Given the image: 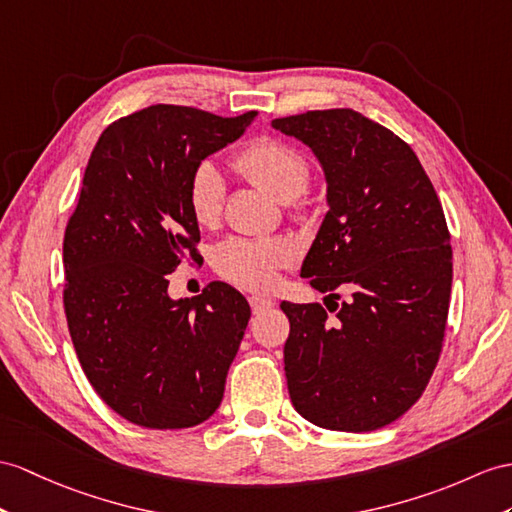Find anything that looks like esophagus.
I'll use <instances>...</instances> for the list:
<instances>
[{
	"label": "esophagus",
	"instance_id": "esophagus-1",
	"mask_svg": "<svg viewBox=\"0 0 512 512\" xmlns=\"http://www.w3.org/2000/svg\"><path fill=\"white\" fill-rule=\"evenodd\" d=\"M249 306H252V310L258 315V313H263V310L273 308V299L265 297V295H252L249 297Z\"/></svg>",
	"mask_w": 512,
	"mask_h": 512
}]
</instances>
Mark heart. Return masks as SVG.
<instances>
[{
  "label": "heart",
  "instance_id": "obj_1",
  "mask_svg": "<svg viewBox=\"0 0 512 512\" xmlns=\"http://www.w3.org/2000/svg\"><path fill=\"white\" fill-rule=\"evenodd\" d=\"M234 169L278 202H293L306 189L310 178L308 160L295 147L278 139H256L241 147L232 158ZM226 180L221 171L202 162L189 178V206L193 219L204 228H213L221 219ZM291 263V249L282 241L234 239L223 241L213 256L221 278L243 289H269L278 280V271Z\"/></svg>",
  "mask_w": 512,
  "mask_h": 512
}]
</instances>
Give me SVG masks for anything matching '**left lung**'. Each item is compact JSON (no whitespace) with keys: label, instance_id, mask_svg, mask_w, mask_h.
I'll return each instance as SVG.
<instances>
[{"label":"left lung","instance_id":"left-lung-1","mask_svg":"<svg viewBox=\"0 0 512 512\" xmlns=\"http://www.w3.org/2000/svg\"><path fill=\"white\" fill-rule=\"evenodd\" d=\"M271 126L313 149L328 213L302 278L321 304L291 321L284 371L295 410L319 428L371 432L413 406L439 363L452 291L450 232L417 154L352 108L310 110ZM336 288L352 290L335 304Z\"/></svg>","mask_w":512,"mask_h":512}]
</instances>
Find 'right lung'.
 <instances>
[{"label":"right lung","instance_id":"add662e5","mask_svg":"<svg viewBox=\"0 0 512 512\" xmlns=\"http://www.w3.org/2000/svg\"><path fill=\"white\" fill-rule=\"evenodd\" d=\"M156 104L99 136L62 243L65 315L86 378L117 415L154 430L193 428L221 404L247 328L226 282L169 297V273L197 258L189 178L254 121Z\"/></svg>","mask_w":512,"mask_h":512}]
</instances>
